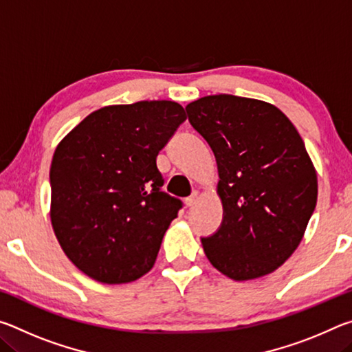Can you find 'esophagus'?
Segmentation results:
<instances>
[{"mask_svg":"<svg viewBox=\"0 0 352 352\" xmlns=\"http://www.w3.org/2000/svg\"><path fill=\"white\" fill-rule=\"evenodd\" d=\"M197 199H199V192H194L192 195H189V197L184 199V204H186V206H194Z\"/></svg>","mask_w":352,"mask_h":352,"instance_id":"1","label":"esophagus"}]
</instances>
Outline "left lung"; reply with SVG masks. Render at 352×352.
I'll list each match as a JSON object with an SVG mask.
<instances>
[{"label": "left lung", "mask_w": 352, "mask_h": 352, "mask_svg": "<svg viewBox=\"0 0 352 352\" xmlns=\"http://www.w3.org/2000/svg\"><path fill=\"white\" fill-rule=\"evenodd\" d=\"M212 148L223 220L201 239L212 267L234 281L275 272L305 236L317 205V170L290 119L269 102L214 94L186 105Z\"/></svg>", "instance_id": "1"}]
</instances>
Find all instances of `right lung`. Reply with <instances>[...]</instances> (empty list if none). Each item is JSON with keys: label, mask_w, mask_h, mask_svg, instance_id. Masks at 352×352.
I'll list each match as a JSON object with an SVG mask.
<instances>
[{"label": "right lung", "mask_w": 352, "mask_h": 352, "mask_svg": "<svg viewBox=\"0 0 352 352\" xmlns=\"http://www.w3.org/2000/svg\"><path fill=\"white\" fill-rule=\"evenodd\" d=\"M184 119L174 100L107 105L58 142L50 170L51 223L87 276L126 284L153 267L182 208L160 189L157 155Z\"/></svg>", "instance_id": "1"}]
</instances>
